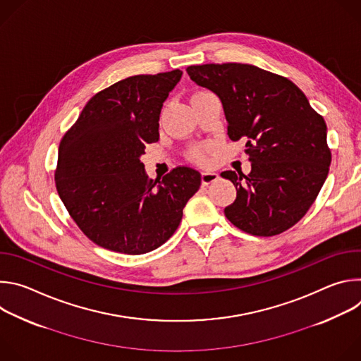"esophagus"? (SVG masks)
<instances>
[{
	"label": "esophagus",
	"mask_w": 361,
	"mask_h": 361,
	"mask_svg": "<svg viewBox=\"0 0 361 361\" xmlns=\"http://www.w3.org/2000/svg\"><path fill=\"white\" fill-rule=\"evenodd\" d=\"M219 178H220V176L217 173H214V171H202L201 173V183L204 185H209V184L217 181Z\"/></svg>",
	"instance_id": "obj_1"
}]
</instances>
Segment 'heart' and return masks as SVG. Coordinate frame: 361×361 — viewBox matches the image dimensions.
Wrapping results in <instances>:
<instances>
[{
    "label": "heart",
    "mask_w": 361,
    "mask_h": 361,
    "mask_svg": "<svg viewBox=\"0 0 361 361\" xmlns=\"http://www.w3.org/2000/svg\"><path fill=\"white\" fill-rule=\"evenodd\" d=\"M212 149L210 145H197V147H192L190 151H188V157L190 160H192L194 163H198V164H204L205 161H207L209 159V151Z\"/></svg>",
    "instance_id": "heart-1"
}]
</instances>
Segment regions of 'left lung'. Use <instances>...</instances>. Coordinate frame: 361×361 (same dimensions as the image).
<instances>
[{"label": "left lung", "instance_id": "1", "mask_svg": "<svg viewBox=\"0 0 361 361\" xmlns=\"http://www.w3.org/2000/svg\"><path fill=\"white\" fill-rule=\"evenodd\" d=\"M190 78L221 99L230 140L244 138L251 171H224L237 197L226 217L251 235L271 237L298 223L329 174L324 118L288 78L250 64L187 67Z\"/></svg>", "mask_w": 361, "mask_h": 361}]
</instances>
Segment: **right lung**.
<instances>
[{
    "label": "right lung",
    "instance_id": "1",
    "mask_svg": "<svg viewBox=\"0 0 361 361\" xmlns=\"http://www.w3.org/2000/svg\"><path fill=\"white\" fill-rule=\"evenodd\" d=\"M181 75H134L97 92L60 142L59 195L102 248L131 255L159 248L201 185V174L184 166L154 181L140 160L145 144L159 141L163 102Z\"/></svg>",
    "mask_w": 361,
    "mask_h": 361
}]
</instances>
